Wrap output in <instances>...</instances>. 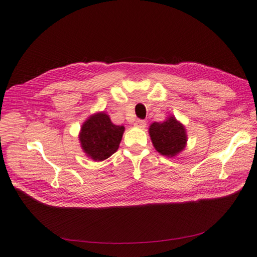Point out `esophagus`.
<instances>
[{
	"instance_id": "34e87169",
	"label": "esophagus",
	"mask_w": 257,
	"mask_h": 257,
	"mask_svg": "<svg viewBox=\"0 0 257 257\" xmlns=\"http://www.w3.org/2000/svg\"><path fill=\"white\" fill-rule=\"evenodd\" d=\"M134 125H135L136 127H139V128H145V127H146V125H147V123H146V121H145V120L138 119V120H136V121H135V124H134Z\"/></svg>"
}]
</instances>
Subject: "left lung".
Instances as JSON below:
<instances>
[{
	"instance_id": "left-lung-1",
	"label": "left lung",
	"mask_w": 257,
	"mask_h": 257,
	"mask_svg": "<svg viewBox=\"0 0 257 257\" xmlns=\"http://www.w3.org/2000/svg\"><path fill=\"white\" fill-rule=\"evenodd\" d=\"M149 133L154 148L163 155L175 157L184 149L186 144L185 128L174 116H170L164 122L152 123Z\"/></svg>"
}]
</instances>
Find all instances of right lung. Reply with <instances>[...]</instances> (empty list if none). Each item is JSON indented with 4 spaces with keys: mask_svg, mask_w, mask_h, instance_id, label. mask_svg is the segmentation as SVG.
<instances>
[{
    "mask_svg": "<svg viewBox=\"0 0 257 257\" xmlns=\"http://www.w3.org/2000/svg\"><path fill=\"white\" fill-rule=\"evenodd\" d=\"M124 126L115 125L104 112H99L83 123L79 141L84 153L94 161H104L118 150Z\"/></svg>",
    "mask_w": 257,
    "mask_h": 257,
    "instance_id": "1",
    "label": "right lung"
}]
</instances>
